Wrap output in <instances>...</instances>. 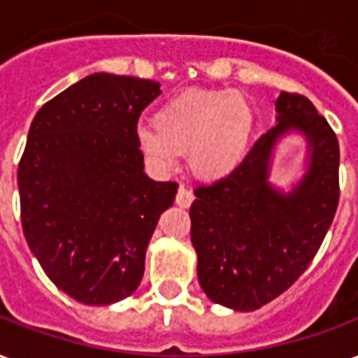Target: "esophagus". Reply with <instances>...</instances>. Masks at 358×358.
<instances>
[{"mask_svg": "<svg viewBox=\"0 0 358 358\" xmlns=\"http://www.w3.org/2000/svg\"><path fill=\"white\" fill-rule=\"evenodd\" d=\"M193 199H195V197H193V193L189 192L187 187H178V193H176V205L182 206V208H187V206L193 203Z\"/></svg>", "mask_w": 358, "mask_h": 358, "instance_id": "34e87169", "label": "esophagus"}]
</instances>
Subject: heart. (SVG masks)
<instances>
[{
	"instance_id": "1",
	"label": "heart",
	"mask_w": 358,
	"mask_h": 358,
	"mask_svg": "<svg viewBox=\"0 0 358 358\" xmlns=\"http://www.w3.org/2000/svg\"><path fill=\"white\" fill-rule=\"evenodd\" d=\"M254 110L241 92L189 89L172 96L155 113V127H138L145 159L172 169L180 153L197 178L220 180L243 161L252 136Z\"/></svg>"
}]
</instances>
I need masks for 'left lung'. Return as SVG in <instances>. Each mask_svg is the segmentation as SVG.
I'll return each instance as SVG.
<instances>
[{"mask_svg": "<svg viewBox=\"0 0 358 358\" xmlns=\"http://www.w3.org/2000/svg\"><path fill=\"white\" fill-rule=\"evenodd\" d=\"M277 125L256 140L237 169L193 189L192 243L203 292L220 306L254 311L288 290L322 245L340 201V145L311 100L280 92ZM301 131L308 169L288 194L268 184L276 142Z\"/></svg>", "mask_w": 358, "mask_h": 358, "instance_id": "8db88e82", "label": "left lung"}]
</instances>
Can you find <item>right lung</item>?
I'll use <instances>...</instances> for the list:
<instances>
[{
  "instance_id": "right-lung-1",
  "label": "right lung",
  "mask_w": 358,
  "mask_h": 358,
  "mask_svg": "<svg viewBox=\"0 0 358 358\" xmlns=\"http://www.w3.org/2000/svg\"><path fill=\"white\" fill-rule=\"evenodd\" d=\"M157 81L92 73L31 121L18 163L22 231L47 277L85 306L129 298L178 184L144 172L140 113Z\"/></svg>"
}]
</instances>
